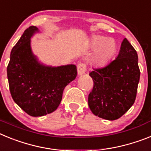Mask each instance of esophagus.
<instances>
[{"label": "esophagus", "mask_w": 151, "mask_h": 151, "mask_svg": "<svg viewBox=\"0 0 151 151\" xmlns=\"http://www.w3.org/2000/svg\"><path fill=\"white\" fill-rule=\"evenodd\" d=\"M86 71V66L84 63H80L77 65V73L79 75L85 74Z\"/></svg>", "instance_id": "esophagus-1"}]
</instances>
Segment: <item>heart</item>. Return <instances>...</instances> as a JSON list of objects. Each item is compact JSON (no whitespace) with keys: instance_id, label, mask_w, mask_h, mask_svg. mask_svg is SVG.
<instances>
[{"instance_id":"b5f03b06","label":"heart","mask_w":151,"mask_h":151,"mask_svg":"<svg viewBox=\"0 0 151 151\" xmlns=\"http://www.w3.org/2000/svg\"><path fill=\"white\" fill-rule=\"evenodd\" d=\"M93 49L97 48L94 56V61L97 65H105L108 62L116 51V44L112 39H106L102 36H94L89 42Z\"/></svg>"}]
</instances>
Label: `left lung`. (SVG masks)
<instances>
[{
  "mask_svg": "<svg viewBox=\"0 0 151 151\" xmlns=\"http://www.w3.org/2000/svg\"><path fill=\"white\" fill-rule=\"evenodd\" d=\"M137 61V52L128 39H124L115 60L90 72L93 86L89 94L88 105L94 115L112 121L132 107L141 74Z\"/></svg>",
  "mask_w": 151,
  "mask_h": 151,
  "instance_id": "obj_1",
  "label": "left lung"
}]
</instances>
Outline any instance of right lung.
<instances>
[{"instance_id":"obj_1","label":"right lung","mask_w":151,"mask_h":151,"mask_svg":"<svg viewBox=\"0 0 151 151\" xmlns=\"http://www.w3.org/2000/svg\"><path fill=\"white\" fill-rule=\"evenodd\" d=\"M38 31L31 26L12 48L6 68L13 99L25 112L34 117L54 112L62 99L65 86L74 81V65L46 67L40 65L30 48V37Z\"/></svg>"}]
</instances>
